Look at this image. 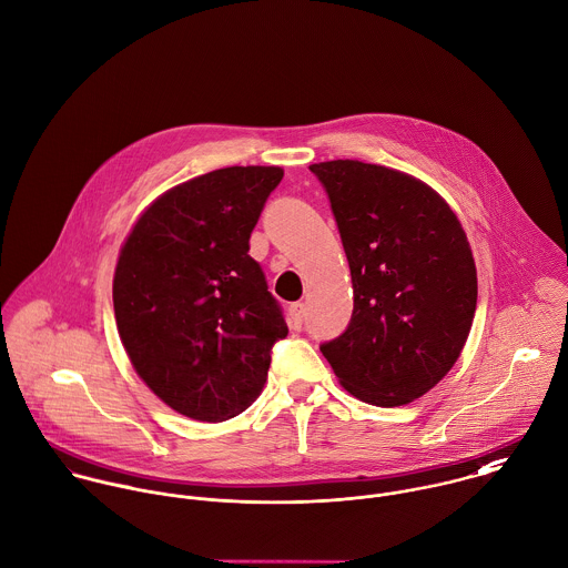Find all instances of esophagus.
<instances>
[{
	"label": "esophagus",
	"instance_id": "1",
	"mask_svg": "<svg viewBox=\"0 0 568 568\" xmlns=\"http://www.w3.org/2000/svg\"><path fill=\"white\" fill-rule=\"evenodd\" d=\"M287 321L292 329H301L305 323V305L303 303H292L287 307Z\"/></svg>",
	"mask_w": 568,
	"mask_h": 568
}]
</instances>
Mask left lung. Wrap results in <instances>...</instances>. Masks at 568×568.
Segmentation results:
<instances>
[{
  "label": "left lung",
  "mask_w": 568,
  "mask_h": 568,
  "mask_svg": "<svg viewBox=\"0 0 568 568\" xmlns=\"http://www.w3.org/2000/svg\"><path fill=\"white\" fill-rule=\"evenodd\" d=\"M341 230L353 283L344 334L321 344L342 386L390 408L435 388L476 312V265L446 200L402 171L357 160L312 164Z\"/></svg>",
  "instance_id": "8db88e82"
}]
</instances>
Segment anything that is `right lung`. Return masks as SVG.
I'll return each mask as SVG.
<instances>
[{
  "label": "right lung",
  "mask_w": 568,
  "mask_h": 568,
  "mask_svg": "<svg viewBox=\"0 0 568 568\" xmlns=\"http://www.w3.org/2000/svg\"><path fill=\"white\" fill-rule=\"evenodd\" d=\"M278 166H227L160 195L131 227L114 274L115 325L142 382L197 422L243 413L287 336L247 254Z\"/></svg>",
  "instance_id": "right-lung-1"
}]
</instances>
